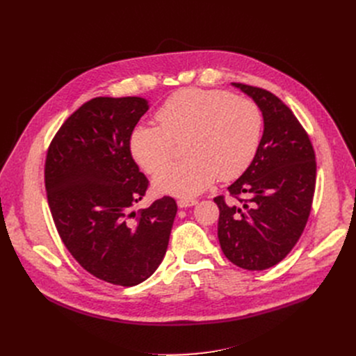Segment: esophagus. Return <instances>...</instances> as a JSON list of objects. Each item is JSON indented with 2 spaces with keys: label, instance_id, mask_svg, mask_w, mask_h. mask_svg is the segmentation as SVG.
<instances>
[{
  "label": "esophagus",
  "instance_id": "obj_1",
  "mask_svg": "<svg viewBox=\"0 0 356 356\" xmlns=\"http://www.w3.org/2000/svg\"><path fill=\"white\" fill-rule=\"evenodd\" d=\"M195 204H197V200H195V199H180L177 202V207L180 209H183V208H192V207H195Z\"/></svg>",
  "mask_w": 356,
  "mask_h": 356
}]
</instances>
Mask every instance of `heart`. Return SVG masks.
<instances>
[{"label":"heart","instance_id":"obj_1","mask_svg":"<svg viewBox=\"0 0 356 356\" xmlns=\"http://www.w3.org/2000/svg\"><path fill=\"white\" fill-rule=\"evenodd\" d=\"M159 125L138 124L131 131L129 152L149 175L171 159L174 143L186 157L154 179L160 193L192 197L216 180L228 181L252 163L263 136L259 106L225 90L188 88L168 98L156 114Z\"/></svg>","mask_w":356,"mask_h":356}]
</instances>
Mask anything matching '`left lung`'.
Returning <instances> with one entry per match:
<instances>
[{
    "mask_svg": "<svg viewBox=\"0 0 356 356\" xmlns=\"http://www.w3.org/2000/svg\"><path fill=\"white\" fill-rule=\"evenodd\" d=\"M232 85L259 106L264 133L252 163L228 188L236 202L213 199L219 208L218 238L232 264L261 271L283 261L306 228L316 156L306 129L282 99L263 88Z\"/></svg>",
    "mask_w": 356,
    "mask_h": 356,
    "instance_id": "1",
    "label": "left lung"
}]
</instances>
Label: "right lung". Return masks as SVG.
<instances>
[{"mask_svg": "<svg viewBox=\"0 0 356 356\" xmlns=\"http://www.w3.org/2000/svg\"><path fill=\"white\" fill-rule=\"evenodd\" d=\"M147 109L138 97L85 102L53 137L44 164L49 208L65 247L93 277L124 287L161 264L177 212L170 196L133 211L148 179L131 156L129 136Z\"/></svg>", "mask_w": 356, "mask_h": 356, "instance_id": "obj_1", "label": "right lung"}]
</instances>
